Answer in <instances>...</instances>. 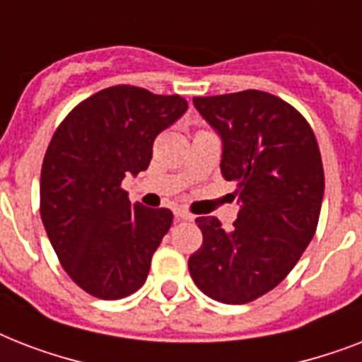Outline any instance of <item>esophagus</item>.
Instances as JSON below:
<instances>
[{
    "label": "esophagus",
    "mask_w": 362,
    "mask_h": 362,
    "mask_svg": "<svg viewBox=\"0 0 362 362\" xmlns=\"http://www.w3.org/2000/svg\"><path fill=\"white\" fill-rule=\"evenodd\" d=\"M175 218L178 221H192L195 216L189 214V212H187V210H184V209H176L175 210Z\"/></svg>",
    "instance_id": "obj_1"
}]
</instances>
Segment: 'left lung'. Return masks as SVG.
I'll use <instances>...</instances> for the list:
<instances>
[{"label":"left lung","mask_w":362,"mask_h":362,"mask_svg":"<svg viewBox=\"0 0 362 362\" xmlns=\"http://www.w3.org/2000/svg\"><path fill=\"white\" fill-rule=\"evenodd\" d=\"M193 105L220 135L221 175L237 184L240 210L229 231L214 216L195 220L203 244L187 261L189 274L218 303H252L291 272L314 238L325 192L320 146L303 115L272 93Z\"/></svg>","instance_id":"1"}]
</instances>
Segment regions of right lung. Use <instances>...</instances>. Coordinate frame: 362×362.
I'll list each match as a JSON object with an SVG mask.
<instances>
[{"label": "right lung", "mask_w": 362, "mask_h": 362, "mask_svg": "<svg viewBox=\"0 0 362 362\" xmlns=\"http://www.w3.org/2000/svg\"><path fill=\"white\" fill-rule=\"evenodd\" d=\"M186 110L180 95L105 88L76 105L48 144L42 226L65 272L93 297L124 298L146 281L173 212L131 204L122 180L148 169L156 136Z\"/></svg>", "instance_id": "add662e5"}]
</instances>
